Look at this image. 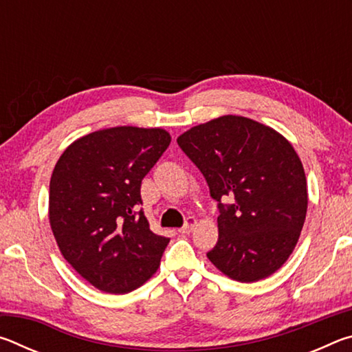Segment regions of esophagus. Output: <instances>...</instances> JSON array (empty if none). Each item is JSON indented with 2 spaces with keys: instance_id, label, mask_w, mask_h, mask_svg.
I'll return each instance as SVG.
<instances>
[{
  "instance_id": "1",
  "label": "esophagus",
  "mask_w": 352,
  "mask_h": 352,
  "mask_svg": "<svg viewBox=\"0 0 352 352\" xmlns=\"http://www.w3.org/2000/svg\"><path fill=\"white\" fill-rule=\"evenodd\" d=\"M195 223H197V220H195L194 217H188L186 219V222H184V225L182 226V228L180 230H178V231H180V233L182 234H189L190 233V231H192L194 230V226H195Z\"/></svg>"
}]
</instances>
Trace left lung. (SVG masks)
<instances>
[{
	"label": "left lung",
	"instance_id": "left-lung-1",
	"mask_svg": "<svg viewBox=\"0 0 352 352\" xmlns=\"http://www.w3.org/2000/svg\"><path fill=\"white\" fill-rule=\"evenodd\" d=\"M219 201V241L208 252L214 267L239 283L281 269L300 239L307 212L302 163L275 129L225 115L177 138ZM230 197L231 206L221 200Z\"/></svg>",
	"mask_w": 352,
	"mask_h": 352
}]
</instances>
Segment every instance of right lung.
I'll return each instance as SVG.
<instances>
[{"label": "right lung", "instance_id": "add662e5", "mask_svg": "<svg viewBox=\"0 0 352 352\" xmlns=\"http://www.w3.org/2000/svg\"><path fill=\"white\" fill-rule=\"evenodd\" d=\"M170 144L164 129L121 126L65 148L50 183V223L71 267L107 294H127L158 270L168 237L142 211L141 182Z\"/></svg>", "mask_w": 352, "mask_h": 352}]
</instances>
